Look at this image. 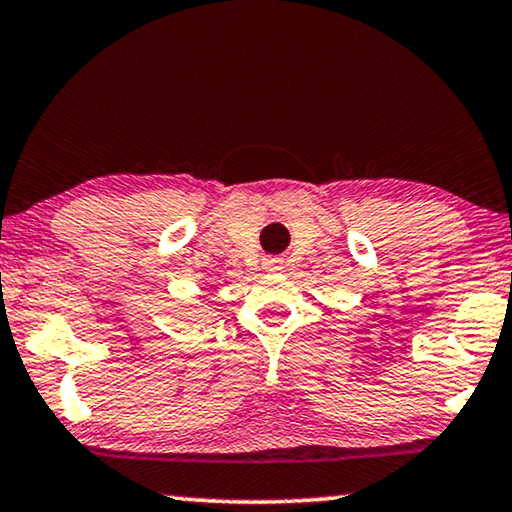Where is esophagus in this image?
<instances>
[{"mask_svg":"<svg viewBox=\"0 0 512 512\" xmlns=\"http://www.w3.org/2000/svg\"><path fill=\"white\" fill-rule=\"evenodd\" d=\"M263 265L265 270H281L284 268V261H281V258H265Z\"/></svg>","mask_w":512,"mask_h":512,"instance_id":"1","label":"esophagus"}]
</instances>
